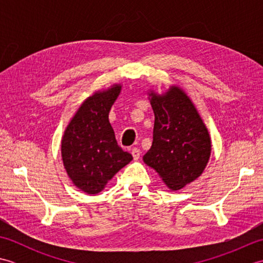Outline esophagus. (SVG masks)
<instances>
[{
	"instance_id": "obj_1",
	"label": "esophagus",
	"mask_w": 263,
	"mask_h": 263,
	"mask_svg": "<svg viewBox=\"0 0 263 263\" xmlns=\"http://www.w3.org/2000/svg\"><path fill=\"white\" fill-rule=\"evenodd\" d=\"M131 154L133 156V159L137 160V159H139V157H140L141 152H140V149H139V148H132Z\"/></svg>"
}]
</instances>
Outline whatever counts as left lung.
Masks as SVG:
<instances>
[{"label":"left lung","instance_id":"1","mask_svg":"<svg viewBox=\"0 0 263 263\" xmlns=\"http://www.w3.org/2000/svg\"><path fill=\"white\" fill-rule=\"evenodd\" d=\"M154 109V140L143 161L173 191L202 174L211 153L209 132L192 100L172 86L164 95L149 92Z\"/></svg>","mask_w":263,"mask_h":263}]
</instances>
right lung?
Listing matches in <instances>:
<instances>
[{
  "label": "right lung",
  "instance_id": "add662e5",
  "mask_svg": "<svg viewBox=\"0 0 263 263\" xmlns=\"http://www.w3.org/2000/svg\"><path fill=\"white\" fill-rule=\"evenodd\" d=\"M121 85L96 91L83 102L61 144L64 168L72 183L88 194H97L117 172L133 159L117 144L108 114Z\"/></svg>",
  "mask_w": 263,
  "mask_h": 263
}]
</instances>
